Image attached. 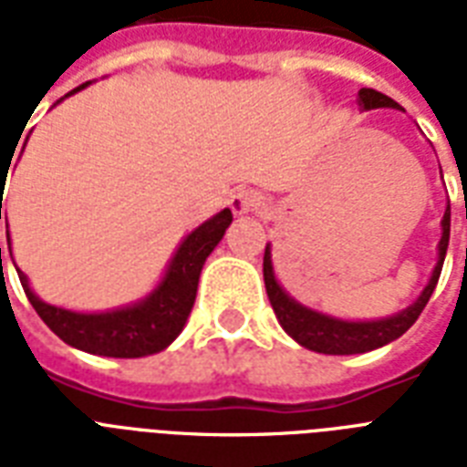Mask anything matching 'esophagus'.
<instances>
[{
    "mask_svg": "<svg viewBox=\"0 0 467 467\" xmlns=\"http://www.w3.org/2000/svg\"><path fill=\"white\" fill-rule=\"evenodd\" d=\"M230 205H233V211L237 213V215H242V213H254L264 205V196L254 189H242L234 193Z\"/></svg>",
    "mask_w": 467,
    "mask_h": 467,
    "instance_id": "esophagus-1",
    "label": "esophagus"
}]
</instances>
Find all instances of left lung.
<instances>
[{
  "label": "left lung",
  "mask_w": 467,
  "mask_h": 467,
  "mask_svg": "<svg viewBox=\"0 0 467 467\" xmlns=\"http://www.w3.org/2000/svg\"><path fill=\"white\" fill-rule=\"evenodd\" d=\"M358 104L361 109H383V106H392L400 109L398 101H392L390 97H385L376 89H361L358 91ZM443 234L439 242V264H436L431 281L424 288L420 298L414 306L402 310L395 317L378 319V322H344V319L327 317L319 312H312L307 307L298 306L296 300H291L284 293V288L276 284L274 278V269H271V252L266 247L264 252V284H266V296L271 300V307L276 312L278 322L284 327L285 332L291 334L293 339L303 344L306 348L319 351V354H334V356H347V354H366L378 347L390 344L398 337L410 329L421 315V310L427 307L431 293H434L439 276H441L443 259H446V249H449V234H451V208L443 213Z\"/></svg>",
  "instance_id": "left-lung-1"
}]
</instances>
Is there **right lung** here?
Returning <instances> with one entry per match:
<instances>
[{"label": "right lung", "instance_id": "right-lung-1", "mask_svg": "<svg viewBox=\"0 0 467 467\" xmlns=\"http://www.w3.org/2000/svg\"><path fill=\"white\" fill-rule=\"evenodd\" d=\"M84 87L87 84L77 87L75 91L84 89ZM75 91H69V94H75ZM4 174H0L2 186ZM230 223H233V213H230V208H225L215 218H211L198 230H193L182 242V247L176 249L174 259L169 264L167 276L157 285V291L148 300H142L140 306L123 307V310L99 312V315L62 310V307L47 306V303L36 298L21 271H18V278H21V285H24L26 298L31 300L33 310L38 312L40 319L65 344L97 356L140 358V356L157 354V351L169 347L179 337V332L186 325L191 307H193V300H196L201 269H203L205 259L215 249V244L223 240V234H225Z\"/></svg>", "mask_w": 467, "mask_h": 467}]
</instances>
